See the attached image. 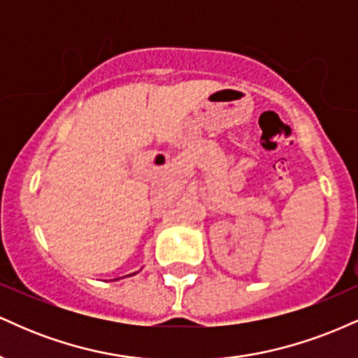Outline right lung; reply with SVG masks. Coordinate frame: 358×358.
Instances as JSON below:
<instances>
[{"label": "right lung", "mask_w": 358, "mask_h": 358, "mask_svg": "<svg viewBox=\"0 0 358 358\" xmlns=\"http://www.w3.org/2000/svg\"><path fill=\"white\" fill-rule=\"evenodd\" d=\"M133 274H136V273H133ZM133 274H127V276H133Z\"/></svg>", "instance_id": "add662e5"}]
</instances>
